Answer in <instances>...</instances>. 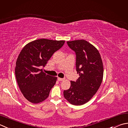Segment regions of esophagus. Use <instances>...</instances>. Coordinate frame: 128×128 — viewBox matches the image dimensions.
<instances>
[{
    "label": "esophagus",
    "mask_w": 128,
    "mask_h": 128,
    "mask_svg": "<svg viewBox=\"0 0 128 128\" xmlns=\"http://www.w3.org/2000/svg\"><path fill=\"white\" fill-rule=\"evenodd\" d=\"M58 81L61 82V81L64 80V79H63V78H58Z\"/></svg>",
    "instance_id": "1"
}]
</instances>
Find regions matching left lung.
<instances>
[{
    "label": "left lung",
    "mask_w": 128,
    "mask_h": 128,
    "mask_svg": "<svg viewBox=\"0 0 128 128\" xmlns=\"http://www.w3.org/2000/svg\"><path fill=\"white\" fill-rule=\"evenodd\" d=\"M76 55V70L79 77L71 81L70 88L64 90V96L70 103L81 106L89 102L102 84L103 66L98 50L84 40L67 42Z\"/></svg>",
    "instance_id": "obj_1"
}]
</instances>
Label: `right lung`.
Segmentation results:
<instances>
[{"mask_svg":"<svg viewBox=\"0 0 128 128\" xmlns=\"http://www.w3.org/2000/svg\"><path fill=\"white\" fill-rule=\"evenodd\" d=\"M64 43V40L40 39L27 44L20 52L15 73L21 92L30 102L39 103L48 97L57 78L44 73L40 68Z\"/></svg>","mask_w":128,"mask_h":128,"instance_id":"add662e5","label":"right lung"}]
</instances>
